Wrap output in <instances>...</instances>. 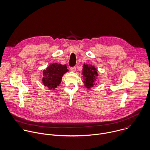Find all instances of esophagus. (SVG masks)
I'll list each match as a JSON object with an SVG mask.
<instances>
[{
    "mask_svg": "<svg viewBox=\"0 0 150 150\" xmlns=\"http://www.w3.org/2000/svg\"><path fill=\"white\" fill-rule=\"evenodd\" d=\"M70 70L73 72H74L76 71V67H70Z\"/></svg>",
    "mask_w": 150,
    "mask_h": 150,
    "instance_id": "obj_1",
    "label": "esophagus"
}]
</instances>
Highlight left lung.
<instances>
[{
	"label": "left lung",
	"mask_w": 150,
	"mask_h": 150,
	"mask_svg": "<svg viewBox=\"0 0 150 150\" xmlns=\"http://www.w3.org/2000/svg\"><path fill=\"white\" fill-rule=\"evenodd\" d=\"M82 73L85 86L88 88L93 87L98 77L97 70L93 66L84 64Z\"/></svg>",
	"instance_id": "left-lung-1"
}]
</instances>
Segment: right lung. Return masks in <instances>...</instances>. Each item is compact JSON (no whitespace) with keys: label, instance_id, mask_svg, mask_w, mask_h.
Here are the masks:
<instances>
[{"label":"right lung","instance_id":"add662e5","mask_svg":"<svg viewBox=\"0 0 150 150\" xmlns=\"http://www.w3.org/2000/svg\"><path fill=\"white\" fill-rule=\"evenodd\" d=\"M67 71L68 70L66 64L53 63L49 65L43 71L42 81L44 86L47 87L50 90H54L60 84L63 74Z\"/></svg>","mask_w":150,"mask_h":150}]
</instances>
